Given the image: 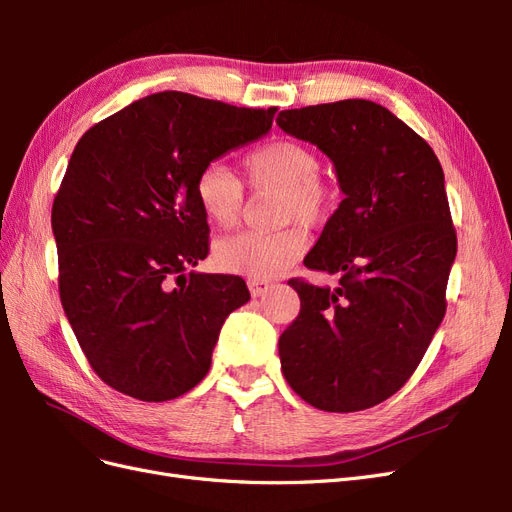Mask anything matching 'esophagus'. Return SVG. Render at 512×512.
Segmentation results:
<instances>
[{
  "mask_svg": "<svg viewBox=\"0 0 512 512\" xmlns=\"http://www.w3.org/2000/svg\"><path fill=\"white\" fill-rule=\"evenodd\" d=\"M271 282H262V280H250V292L252 297H262V294H267L271 290Z\"/></svg>",
  "mask_w": 512,
  "mask_h": 512,
  "instance_id": "obj_1",
  "label": "esophagus"
}]
</instances>
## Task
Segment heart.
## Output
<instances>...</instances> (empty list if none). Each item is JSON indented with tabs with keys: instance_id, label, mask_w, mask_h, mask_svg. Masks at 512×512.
Masks as SVG:
<instances>
[{
	"instance_id": "obj_1",
	"label": "heart",
	"mask_w": 512,
	"mask_h": 512,
	"mask_svg": "<svg viewBox=\"0 0 512 512\" xmlns=\"http://www.w3.org/2000/svg\"><path fill=\"white\" fill-rule=\"evenodd\" d=\"M245 177L256 194H275L273 222L286 227L273 232H241L220 239L213 260L222 271L252 280H273L297 262L307 250L305 228H320L335 211V194L320 179V158L299 141H271L243 160ZM196 203L205 218L222 230L239 226L245 211L243 183L222 162L200 170L194 183Z\"/></svg>"
}]
</instances>
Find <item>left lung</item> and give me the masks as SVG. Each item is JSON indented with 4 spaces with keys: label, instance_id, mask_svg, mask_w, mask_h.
I'll return each mask as SVG.
<instances>
[{
    "label": "left lung",
    "instance_id": "left-lung-1",
    "mask_svg": "<svg viewBox=\"0 0 512 512\" xmlns=\"http://www.w3.org/2000/svg\"><path fill=\"white\" fill-rule=\"evenodd\" d=\"M277 126L327 153L346 196L303 260L339 286L288 282L301 312L280 337L284 378L309 406L359 412L408 382L444 318L457 235L442 166L371 100L292 108Z\"/></svg>",
    "mask_w": 512,
    "mask_h": 512
}]
</instances>
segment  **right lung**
<instances>
[{
  "label": "right lung",
  "mask_w": 512,
  "mask_h": 512,
  "mask_svg": "<svg viewBox=\"0 0 512 512\" xmlns=\"http://www.w3.org/2000/svg\"><path fill=\"white\" fill-rule=\"evenodd\" d=\"M277 108L183 91L136 100L89 128L53 203L59 297L91 369L115 391L168 401L207 376L241 277L190 271L209 254L194 183L271 130Z\"/></svg>",
  "instance_id": "add662e5"
}]
</instances>
